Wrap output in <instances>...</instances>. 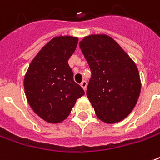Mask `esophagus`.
I'll use <instances>...</instances> for the list:
<instances>
[{
  "label": "esophagus",
  "mask_w": 160,
  "mask_h": 160,
  "mask_svg": "<svg viewBox=\"0 0 160 160\" xmlns=\"http://www.w3.org/2000/svg\"><path fill=\"white\" fill-rule=\"evenodd\" d=\"M80 86L82 87V88H83L84 90H86V89H87V86H88V82H87L86 80H83V81L80 83Z\"/></svg>",
  "instance_id": "obj_1"
}]
</instances>
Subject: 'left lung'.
I'll return each mask as SVG.
<instances>
[{"label":"left lung","mask_w":160,"mask_h":160,"mask_svg":"<svg viewBox=\"0 0 160 160\" xmlns=\"http://www.w3.org/2000/svg\"><path fill=\"white\" fill-rule=\"evenodd\" d=\"M92 75L87 95L97 117L107 124L127 117L140 93V79L133 61L106 34H92L80 42Z\"/></svg>","instance_id":"8db88e82"}]
</instances>
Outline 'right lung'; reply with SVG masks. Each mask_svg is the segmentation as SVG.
Segmentation results:
<instances>
[{"mask_svg":"<svg viewBox=\"0 0 160 160\" xmlns=\"http://www.w3.org/2000/svg\"><path fill=\"white\" fill-rule=\"evenodd\" d=\"M77 44L78 38H53L34 57L26 73L24 89L30 107L49 123L64 120L77 99L85 94L68 65Z\"/></svg>","mask_w":160,"mask_h":160,"instance_id":"obj_1","label":"right lung"}]
</instances>
